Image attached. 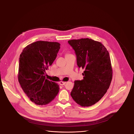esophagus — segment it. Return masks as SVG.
<instances>
[{
	"instance_id": "1",
	"label": "esophagus",
	"mask_w": 134,
	"mask_h": 134,
	"mask_svg": "<svg viewBox=\"0 0 134 134\" xmlns=\"http://www.w3.org/2000/svg\"><path fill=\"white\" fill-rule=\"evenodd\" d=\"M66 83V82H65V81H60L59 82V84L61 86H63V85H65V84Z\"/></svg>"
}]
</instances>
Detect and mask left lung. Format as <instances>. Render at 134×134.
<instances>
[{
  "label": "left lung",
  "instance_id": "1",
  "mask_svg": "<svg viewBox=\"0 0 134 134\" xmlns=\"http://www.w3.org/2000/svg\"><path fill=\"white\" fill-rule=\"evenodd\" d=\"M74 49L77 65L84 69L83 79L74 81L70 95L82 107L91 106L106 93L113 77L108 51L99 41L89 38L68 41Z\"/></svg>",
  "mask_w": 134,
  "mask_h": 134
}]
</instances>
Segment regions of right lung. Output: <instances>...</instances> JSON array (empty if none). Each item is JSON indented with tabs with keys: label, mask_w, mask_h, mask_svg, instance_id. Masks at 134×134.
<instances>
[{
	"label": "right lung",
	"mask_w": 134,
	"mask_h": 134,
	"mask_svg": "<svg viewBox=\"0 0 134 134\" xmlns=\"http://www.w3.org/2000/svg\"><path fill=\"white\" fill-rule=\"evenodd\" d=\"M60 46L57 42L38 41L25 47L20 55L18 81L36 104L49 103L59 92L58 84L45 79L44 74L56 59Z\"/></svg>",
	"instance_id": "add662e5"
}]
</instances>
